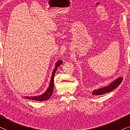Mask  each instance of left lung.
I'll list each match as a JSON object with an SVG mask.
<instances>
[{"label": "left lung", "instance_id": "obj_1", "mask_svg": "<svg viewBox=\"0 0 130 130\" xmlns=\"http://www.w3.org/2000/svg\"><path fill=\"white\" fill-rule=\"evenodd\" d=\"M123 81L122 77H119L118 78L114 81L113 83H111L110 84L106 87L102 88H99L98 89H95V90L92 92L93 95H101L103 94H105V93L110 92L112 91L113 89L118 87V86L120 84L121 82Z\"/></svg>", "mask_w": 130, "mask_h": 130}]
</instances>
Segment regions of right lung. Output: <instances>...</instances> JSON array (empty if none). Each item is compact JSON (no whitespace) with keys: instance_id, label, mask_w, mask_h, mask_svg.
Segmentation results:
<instances>
[{"instance_id":"add662e5","label":"right lung","mask_w":130,"mask_h":130,"mask_svg":"<svg viewBox=\"0 0 130 130\" xmlns=\"http://www.w3.org/2000/svg\"><path fill=\"white\" fill-rule=\"evenodd\" d=\"M63 61L61 60H59L57 61L56 64L55 68L54 69V70L52 73V75L51 77V80L50 82V84L49 86V88H47L46 91L44 93L42 94L41 95L39 96H25L24 97V98L26 99H29L31 100H34L36 101H45L48 100L52 94L53 93V86H54V76H55L56 71V70L58 67L61 64H62Z\"/></svg>"}]
</instances>
